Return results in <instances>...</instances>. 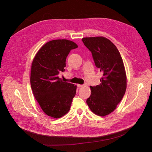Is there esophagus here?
Returning <instances> with one entry per match:
<instances>
[{
  "label": "esophagus",
  "instance_id": "1",
  "mask_svg": "<svg viewBox=\"0 0 152 152\" xmlns=\"http://www.w3.org/2000/svg\"><path fill=\"white\" fill-rule=\"evenodd\" d=\"M77 87H83V86H84V85H80V84H77Z\"/></svg>",
  "mask_w": 152,
  "mask_h": 152
}]
</instances>
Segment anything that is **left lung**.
Listing matches in <instances>:
<instances>
[{"mask_svg":"<svg viewBox=\"0 0 152 152\" xmlns=\"http://www.w3.org/2000/svg\"><path fill=\"white\" fill-rule=\"evenodd\" d=\"M82 40L103 74L99 85L90 87L91 95L86 102L94 114L104 117L113 112L125 95L127 82L123 60L117 47L105 37H85Z\"/></svg>","mask_w":152,"mask_h":152,"instance_id":"left-lung-1","label":"left lung"}]
</instances>
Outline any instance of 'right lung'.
Listing matches in <instances>:
<instances>
[{"instance_id":"obj_1","label":"right lung","mask_w":152,"mask_h":152,"mask_svg":"<svg viewBox=\"0 0 152 152\" xmlns=\"http://www.w3.org/2000/svg\"><path fill=\"white\" fill-rule=\"evenodd\" d=\"M77 47L70 40H51L38 50L33 59L30 86L40 107L49 117L60 118L70 109L77 86L63 82L58 75L65 72L70 50Z\"/></svg>"}]
</instances>
